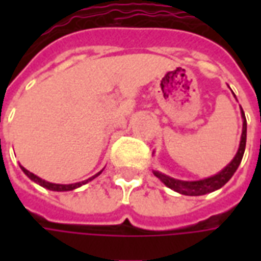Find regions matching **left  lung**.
Masks as SVG:
<instances>
[{"label": "left lung", "instance_id": "1", "mask_svg": "<svg viewBox=\"0 0 261 261\" xmlns=\"http://www.w3.org/2000/svg\"><path fill=\"white\" fill-rule=\"evenodd\" d=\"M241 114L242 120H243V127H242V136H241V142H239V148H238V152L233 156V159L230 161L229 164L225 166L224 169L218 172L217 175L210 176L201 180H179L175 177H170V176L161 173L158 170H153V175L158 177L159 180L164 183L165 186L169 187L175 192L185 194V196H202V194H208V193H213L215 190H218L221 187L224 186L225 183H228L230 177L233 176V173L238 169V166L241 165L242 158H243V153H245V148H246V130H247V123L245 113L241 108Z\"/></svg>", "mask_w": 261, "mask_h": 261}]
</instances>
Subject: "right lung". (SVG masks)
Wrapping results in <instances>:
<instances>
[{"label": "right lung", "mask_w": 261, "mask_h": 261, "mask_svg": "<svg viewBox=\"0 0 261 261\" xmlns=\"http://www.w3.org/2000/svg\"><path fill=\"white\" fill-rule=\"evenodd\" d=\"M20 169L23 170V173H25L31 180H33L35 183H37L39 186L42 187H46L47 190H51V192H71V190H75V189H78V187H81L82 185H86L88 181L93 180L95 177H97V176L102 173V170L99 172V173H96L95 176H92V177H89V179H86V180L84 181H78V183H71V185H60V183H50V181L44 180V179H42V177H39V176H36L35 173H32V172H29L28 169H25L22 165H19Z\"/></svg>", "instance_id": "add662e5"}]
</instances>
